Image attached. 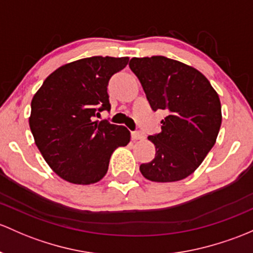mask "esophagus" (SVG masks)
<instances>
[{
	"label": "esophagus",
	"mask_w": 253,
	"mask_h": 253,
	"mask_svg": "<svg viewBox=\"0 0 253 253\" xmlns=\"http://www.w3.org/2000/svg\"><path fill=\"white\" fill-rule=\"evenodd\" d=\"M131 137L133 140H138V139H143V138H144V135H143V133H140V132L133 131V132H131Z\"/></svg>",
	"instance_id": "1"
}]
</instances>
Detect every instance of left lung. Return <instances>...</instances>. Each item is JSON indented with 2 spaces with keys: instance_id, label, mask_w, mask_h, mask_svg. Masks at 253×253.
Listing matches in <instances>:
<instances>
[{
  "instance_id": "8db88e82",
  "label": "left lung",
  "mask_w": 253,
  "mask_h": 253,
  "mask_svg": "<svg viewBox=\"0 0 253 253\" xmlns=\"http://www.w3.org/2000/svg\"><path fill=\"white\" fill-rule=\"evenodd\" d=\"M129 68L151 109L167 111L160 133L148 137L155 145V158L140 165V172L153 182L184 179L216 143L222 124L219 97L200 71L178 60L132 58Z\"/></svg>"
}]
</instances>
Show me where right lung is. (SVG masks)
Returning a JSON list of instances; mask_svg holds the SVG:
<instances>
[{
	"mask_svg": "<svg viewBox=\"0 0 253 253\" xmlns=\"http://www.w3.org/2000/svg\"><path fill=\"white\" fill-rule=\"evenodd\" d=\"M128 57H91L65 64L43 81L31 102L29 125L50 169L74 184H92L108 172L111 154L128 144L129 131L108 120V84Z\"/></svg>",
	"mask_w": 253,
	"mask_h": 253,
	"instance_id": "right-lung-1",
	"label": "right lung"
}]
</instances>
